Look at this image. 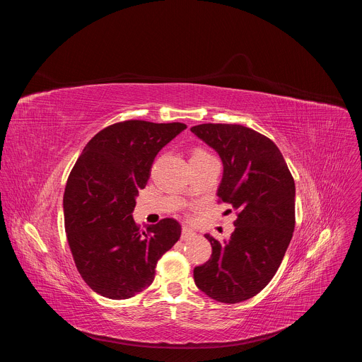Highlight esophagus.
<instances>
[{"label": "esophagus", "instance_id": "34e87169", "mask_svg": "<svg viewBox=\"0 0 362 362\" xmlns=\"http://www.w3.org/2000/svg\"><path fill=\"white\" fill-rule=\"evenodd\" d=\"M193 236H194V232H193L192 229H189V228H186V226L182 228V239H183V240H187V239H190V238H193Z\"/></svg>", "mask_w": 362, "mask_h": 362}]
</instances>
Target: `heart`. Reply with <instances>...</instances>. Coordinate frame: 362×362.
I'll use <instances>...</instances> for the list:
<instances>
[{
  "label": "heart",
  "instance_id": "b5f03b06",
  "mask_svg": "<svg viewBox=\"0 0 362 362\" xmlns=\"http://www.w3.org/2000/svg\"><path fill=\"white\" fill-rule=\"evenodd\" d=\"M209 156H212V154L208 150H204L203 147H194L193 151H192L190 160H199V159H204V158H209Z\"/></svg>",
  "mask_w": 362,
  "mask_h": 362
}]
</instances>
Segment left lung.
<instances>
[{"mask_svg":"<svg viewBox=\"0 0 362 362\" xmlns=\"http://www.w3.org/2000/svg\"><path fill=\"white\" fill-rule=\"evenodd\" d=\"M223 162L219 203L238 218L230 239L212 245L209 261L193 271L197 288L215 300L238 303L259 293L276 274L295 229V182L276 144L240 124L190 129Z\"/></svg>","mask_w":362,"mask_h":362,"instance_id":"left-lung-1","label":"left lung"}]
</instances>
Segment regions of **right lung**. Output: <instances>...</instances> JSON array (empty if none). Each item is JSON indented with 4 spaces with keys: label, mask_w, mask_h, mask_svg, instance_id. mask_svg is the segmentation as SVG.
Segmentation results:
<instances>
[{
    "label": "right lung",
    "mask_w": 362,
    "mask_h": 362,
    "mask_svg": "<svg viewBox=\"0 0 362 362\" xmlns=\"http://www.w3.org/2000/svg\"><path fill=\"white\" fill-rule=\"evenodd\" d=\"M183 123L124 120L100 130L84 147L64 190V228L74 264L98 295L127 299L154 279V268L180 238L165 218L140 229L133 221L139 190L154 158Z\"/></svg>",
    "instance_id": "right-lung-1"
}]
</instances>
